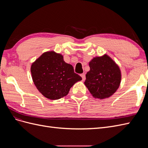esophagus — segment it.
<instances>
[{"instance_id": "34e87169", "label": "esophagus", "mask_w": 148, "mask_h": 148, "mask_svg": "<svg viewBox=\"0 0 148 148\" xmlns=\"http://www.w3.org/2000/svg\"><path fill=\"white\" fill-rule=\"evenodd\" d=\"M81 77H82V79L83 80H85V79H86V77H85V74L84 73H83V74H81Z\"/></svg>"}]
</instances>
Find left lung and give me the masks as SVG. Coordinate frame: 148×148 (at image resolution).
I'll return each mask as SVG.
<instances>
[{
  "instance_id": "8db88e82",
  "label": "left lung",
  "mask_w": 148,
  "mask_h": 148,
  "mask_svg": "<svg viewBox=\"0 0 148 148\" xmlns=\"http://www.w3.org/2000/svg\"><path fill=\"white\" fill-rule=\"evenodd\" d=\"M90 70L86 75L85 86L95 98H108L117 90L121 82L119 66L106 54L96 57L89 62Z\"/></svg>"
}]
</instances>
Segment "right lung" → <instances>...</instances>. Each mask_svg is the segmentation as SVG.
<instances>
[{
	"label": "right lung",
	"mask_w": 148,
	"mask_h": 148,
	"mask_svg": "<svg viewBox=\"0 0 148 148\" xmlns=\"http://www.w3.org/2000/svg\"><path fill=\"white\" fill-rule=\"evenodd\" d=\"M31 73L38 91L51 100L66 96L73 84L82 79L63 56L54 51L43 53L31 65Z\"/></svg>",
	"instance_id": "add662e5"
}]
</instances>
